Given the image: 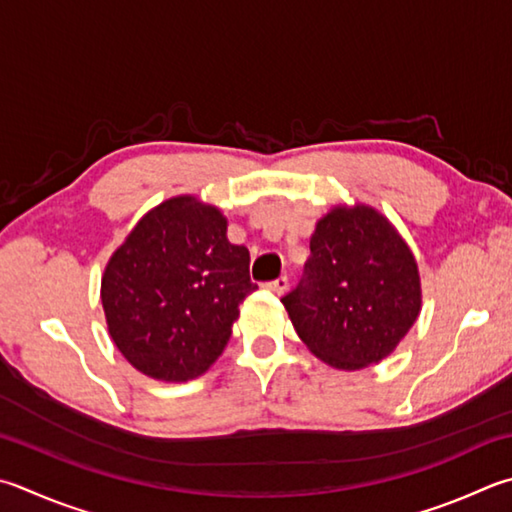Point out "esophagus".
Returning <instances> with one entry per match:
<instances>
[{
  "instance_id": "34e87169",
  "label": "esophagus",
  "mask_w": 512,
  "mask_h": 512,
  "mask_svg": "<svg viewBox=\"0 0 512 512\" xmlns=\"http://www.w3.org/2000/svg\"><path fill=\"white\" fill-rule=\"evenodd\" d=\"M266 288H268V291H271V293H275V295H284L286 288H288V280H286V277H277V280L268 282Z\"/></svg>"
}]
</instances>
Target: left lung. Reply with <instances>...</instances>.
Returning <instances> with one entry per match:
<instances>
[{
    "label": "left lung",
    "mask_w": 512,
    "mask_h": 512,
    "mask_svg": "<svg viewBox=\"0 0 512 512\" xmlns=\"http://www.w3.org/2000/svg\"><path fill=\"white\" fill-rule=\"evenodd\" d=\"M282 304L306 349L329 367L378 365L421 313L416 257L378 208L338 203L315 224L304 282Z\"/></svg>",
    "instance_id": "left-lung-1"
}]
</instances>
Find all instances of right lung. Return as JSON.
Instances as JSON below:
<instances>
[{
	"label": "right lung",
	"instance_id": "1",
	"mask_svg": "<svg viewBox=\"0 0 512 512\" xmlns=\"http://www.w3.org/2000/svg\"><path fill=\"white\" fill-rule=\"evenodd\" d=\"M248 248L230 244L221 208L176 194L147 210L111 253L100 302L109 338L136 371L188 383L224 353L255 291Z\"/></svg>",
	"mask_w": 512,
	"mask_h": 512
}]
</instances>
